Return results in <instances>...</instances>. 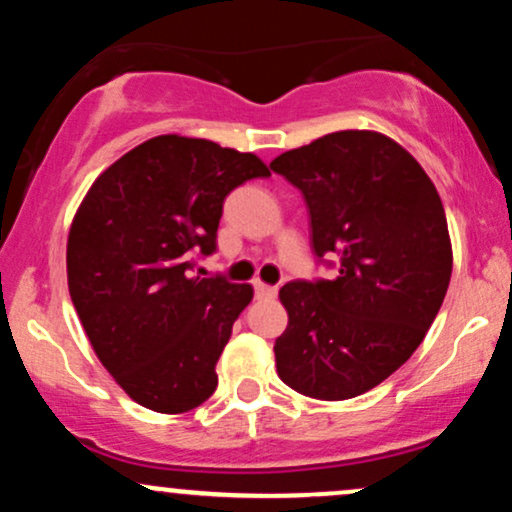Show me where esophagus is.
Returning a JSON list of instances; mask_svg holds the SVG:
<instances>
[{
  "mask_svg": "<svg viewBox=\"0 0 512 512\" xmlns=\"http://www.w3.org/2000/svg\"><path fill=\"white\" fill-rule=\"evenodd\" d=\"M255 296L257 298H274L276 296V286L262 284V281H255Z\"/></svg>",
  "mask_w": 512,
  "mask_h": 512,
  "instance_id": "esophagus-1",
  "label": "esophagus"
}]
</instances>
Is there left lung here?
<instances>
[{
    "instance_id": "1",
    "label": "left lung",
    "mask_w": 512,
    "mask_h": 512,
    "mask_svg": "<svg viewBox=\"0 0 512 512\" xmlns=\"http://www.w3.org/2000/svg\"><path fill=\"white\" fill-rule=\"evenodd\" d=\"M269 168L303 192L317 257L334 279L291 281L276 373L301 395L351 399L390 378L436 320L452 274L443 202L395 139L344 129L276 156Z\"/></svg>"
}]
</instances>
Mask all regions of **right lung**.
I'll use <instances>...</instances> for the list:
<instances>
[{"mask_svg": "<svg viewBox=\"0 0 512 512\" xmlns=\"http://www.w3.org/2000/svg\"><path fill=\"white\" fill-rule=\"evenodd\" d=\"M267 175L255 154L161 134L105 168L76 209L69 296L98 361L142 407L182 414L214 395L252 286L190 276L192 252L216 250L228 192Z\"/></svg>", "mask_w": 512, "mask_h": 512, "instance_id": "obj_1", "label": "right lung"}]
</instances>
